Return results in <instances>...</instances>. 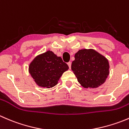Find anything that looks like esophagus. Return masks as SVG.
Masks as SVG:
<instances>
[{"label": "esophagus", "instance_id": "obj_1", "mask_svg": "<svg viewBox=\"0 0 129 129\" xmlns=\"http://www.w3.org/2000/svg\"><path fill=\"white\" fill-rule=\"evenodd\" d=\"M71 64H72V62H69L67 63V65L69 66V69H71Z\"/></svg>", "mask_w": 129, "mask_h": 129}]
</instances>
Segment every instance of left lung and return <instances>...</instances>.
<instances>
[{
	"label": "left lung",
	"mask_w": 129,
	"mask_h": 129,
	"mask_svg": "<svg viewBox=\"0 0 129 129\" xmlns=\"http://www.w3.org/2000/svg\"><path fill=\"white\" fill-rule=\"evenodd\" d=\"M71 69L84 88L98 87L109 74L108 60L93 49L79 50L75 54Z\"/></svg>",
	"instance_id": "left-lung-1"
}]
</instances>
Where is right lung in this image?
Masks as SVG:
<instances>
[{
	"label": "right lung",
	"instance_id": "right-lung-1",
	"mask_svg": "<svg viewBox=\"0 0 129 129\" xmlns=\"http://www.w3.org/2000/svg\"><path fill=\"white\" fill-rule=\"evenodd\" d=\"M68 65L52 51L37 55L30 63L28 71L36 84L40 87L51 88L56 85Z\"/></svg>",
	"mask_w": 129,
	"mask_h": 129
}]
</instances>
